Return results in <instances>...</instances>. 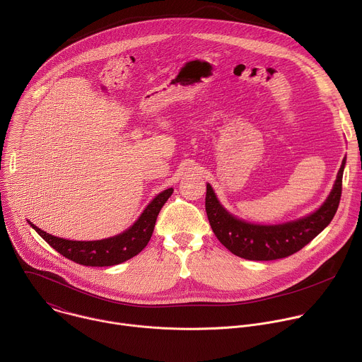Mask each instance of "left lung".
Segmentation results:
<instances>
[{
  "label": "left lung",
  "mask_w": 362,
  "mask_h": 362,
  "mask_svg": "<svg viewBox=\"0 0 362 362\" xmlns=\"http://www.w3.org/2000/svg\"><path fill=\"white\" fill-rule=\"evenodd\" d=\"M345 160H342L335 185L321 208L302 219L282 225H255L232 216L208 183L204 206L214 233L233 255L249 261L281 259L300 250L331 223L337 214Z\"/></svg>",
  "instance_id": "obj_1"
}]
</instances>
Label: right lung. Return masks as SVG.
<instances>
[{"instance_id":"obj_1","label":"right lung","mask_w":362,"mask_h":362,"mask_svg":"<svg viewBox=\"0 0 362 362\" xmlns=\"http://www.w3.org/2000/svg\"><path fill=\"white\" fill-rule=\"evenodd\" d=\"M173 189H166L154 197L140 218L123 233L101 240H69L49 235L28 222L33 229L59 253L67 259L84 267H113L119 265L141 252L148 243L158 215Z\"/></svg>"}]
</instances>
